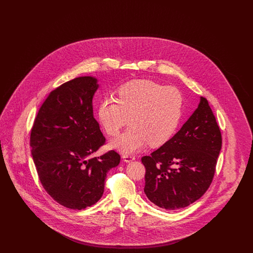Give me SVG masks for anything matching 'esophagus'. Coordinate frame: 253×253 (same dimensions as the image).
I'll list each match as a JSON object with an SVG mask.
<instances>
[{"instance_id":"1","label":"esophagus","mask_w":253,"mask_h":253,"mask_svg":"<svg viewBox=\"0 0 253 253\" xmlns=\"http://www.w3.org/2000/svg\"><path fill=\"white\" fill-rule=\"evenodd\" d=\"M122 158H123L124 162H127V163L131 162V161L135 159V157H133V156H130V155H123Z\"/></svg>"}]
</instances>
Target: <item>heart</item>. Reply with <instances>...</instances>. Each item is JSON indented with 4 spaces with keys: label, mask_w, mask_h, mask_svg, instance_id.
Listing matches in <instances>:
<instances>
[{
    "label": "heart",
    "mask_w": 253,
    "mask_h": 253,
    "mask_svg": "<svg viewBox=\"0 0 253 253\" xmlns=\"http://www.w3.org/2000/svg\"><path fill=\"white\" fill-rule=\"evenodd\" d=\"M182 109L183 96L177 88L136 80L121 85L118 99L106 97L99 102L97 120L107 134L115 136L131 118L132 127L111 142L128 155L148 143L159 147L168 142L178 127Z\"/></svg>",
    "instance_id": "1"
}]
</instances>
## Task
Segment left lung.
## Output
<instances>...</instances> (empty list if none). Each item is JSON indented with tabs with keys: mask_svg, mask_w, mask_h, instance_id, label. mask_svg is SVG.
Masks as SVG:
<instances>
[{
	"mask_svg": "<svg viewBox=\"0 0 253 253\" xmlns=\"http://www.w3.org/2000/svg\"><path fill=\"white\" fill-rule=\"evenodd\" d=\"M222 135L207 98L168 142L141 161L144 193L157 207L174 211L193 204L211 186Z\"/></svg>",
	"mask_w": 253,
	"mask_h": 253,
	"instance_id": "8db88e82",
	"label": "left lung"
}]
</instances>
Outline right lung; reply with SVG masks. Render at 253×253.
Wrapping results in <instances>:
<instances>
[{"instance_id": "obj_1", "label": "right lung", "mask_w": 253, "mask_h": 253, "mask_svg": "<svg viewBox=\"0 0 253 253\" xmlns=\"http://www.w3.org/2000/svg\"><path fill=\"white\" fill-rule=\"evenodd\" d=\"M97 88L96 78L80 77L53 90L39 110L30 134L42 187L55 201L72 210L96 204L108 170L121 162L114 150L89 158L105 143L93 115Z\"/></svg>"}]
</instances>
